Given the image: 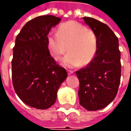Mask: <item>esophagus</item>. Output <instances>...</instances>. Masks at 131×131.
I'll use <instances>...</instances> for the list:
<instances>
[{
	"mask_svg": "<svg viewBox=\"0 0 131 131\" xmlns=\"http://www.w3.org/2000/svg\"><path fill=\"white\" fill-rule=\"evenodd\" d=\"M73 73V71H68V74L69 75H70V74H71Z\"/></svg>",
	"mask_w": 131,
	"mask_h": 131,
	"instance_id": "esophagus-1",
	"label": "esophagus"
}]
</instances>
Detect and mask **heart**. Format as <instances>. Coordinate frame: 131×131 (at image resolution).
<instances>
[{"mask_svg":"<svg viewBox=\"0 0 131 131\" xmlns=\"http://www.w3.org/2000/svg\"><path fill=\"white\" fill-rule=\"evenodd\" d=\"M47 43L50 53L55 60L65 52L67 46L69 52L61 62L68 67L87 64L97 51V38L93 31L75 21L61 24L57 33H50Z\"/></svg>","mask_w":131,"mask_h":131,"instance_id":"heart-1","label":"heart"}]
</instances>
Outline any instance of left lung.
Returning a JSON list of instances; mask_svg holds the SVG:
<instances>
[{"label":"left lung","mask_w":131,"mask_h":131,"mask_svg":"<svg viewBox=\"0 0 131 131\" xmlns=\"http://www.w3.org/2000/svg\"><path fill=\"white\" fill-rule=\"evenodd\" d=\"M97 38V51L84 68L76 71L79 80L80 104L88 111L103 109L115 98L121 79L118 39L107 24L83 17Z\"/></svg>","instance_id":"1"}]
</instances>
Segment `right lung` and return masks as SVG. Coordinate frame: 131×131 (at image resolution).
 I'll return each instance as SVG.
<instances>
[{
  "instance_id": "add662e5",
  "label": "right lung",
  "mask_w": 131,
  "mask_h": 131,
  "mask_svg": "<svg viewBox=\"0 0 131 131\" xmlns=\"http://www.w3.org/2000/svg\"><path fill=\"white\" fill-rule=\"evenodd\" d=\"M61 19L39 16L27 22L13 48L12 80L15 93L30 107L46 110L56 102L60 85L67 77L48 48L47 37Z\"/></svg>"
}]
</instances>
